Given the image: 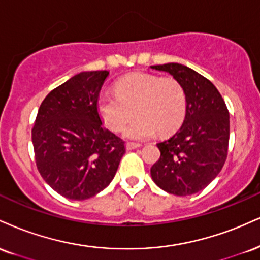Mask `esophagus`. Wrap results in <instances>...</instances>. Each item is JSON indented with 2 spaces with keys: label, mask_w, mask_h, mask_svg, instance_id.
Here are the masks:
<instances>
[{
  "label": "esophagus",
  "mask_w": 260,
  "mask_h": 260,
  "mask_svg": "<svg viewBox=\"0 0 260 260\" xmlns=\"http://www.w3.org/2000/svg\"><path fill=\"white\" fill-rule=\"evenodd\" d=\"M140 146H142V144H139V143H127V144H126L127 150L138 149V148H140Z\"/></svg>",
  "instance_id": "obj_1"
}]
</instances>
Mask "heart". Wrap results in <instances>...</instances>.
Wrapping results in <instances>:
<instances>
[{
    "instance_id": "heart-1",
    "label": "heart",
    "mask_w": 260,
    "mask_h": 260,
    "mask_svg": "<svg viewBox=\"0 0 260 260\" xmlns=\"http://www.w3.org/2000/svg\"><path fill=\"white\" fill-rule=\"evenodd\" d=\"M116 94L102 93L96 110L103 122L114 132H120L133 116L137 117L124 129L132 140L149 139L176 131L186 112V94L180 82L173 77L151 74H132L116 83Z\"/></svg>"
}]
</instances>
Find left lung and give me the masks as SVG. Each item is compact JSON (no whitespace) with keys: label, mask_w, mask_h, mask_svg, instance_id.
I'll return each instance as SVG.
<instances>
[{"label":"left lung","mask_w":260,"mask_h":260,"mask_svg":"<svg viewBox=\"0 0 260 260\" xmlns=\"http://www.w3.org/2000/svg\"><path fill=\"white\" fill-rule=\"evenodd\" d=\"M178 80L186 94V112L176 134L158 143V161L150 173L165 191L177 196L201 191L219 174L228 156L230 117L211 81L178 62L150 67Z\"/></svg>","instance_id":"obj_1"}]
</instances>
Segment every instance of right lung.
<instances>
[{"label": "right lung", "mask_w": 260, "mask_h": 260, "mask_svg": "<svg viewBox=\"0 0 260 260\" xmlns=\"http://www.w3.org/2000/svg\"><path fill=\"white\" fill-rule=\"evenodd\" d=\"M109 71H83L43 99L32 128L37 170L54 191L86 200L104 190L126 152L124 142L103 126L100 89Z\"/></svg>", "instance_id": "obj_1"}]
</instances>
